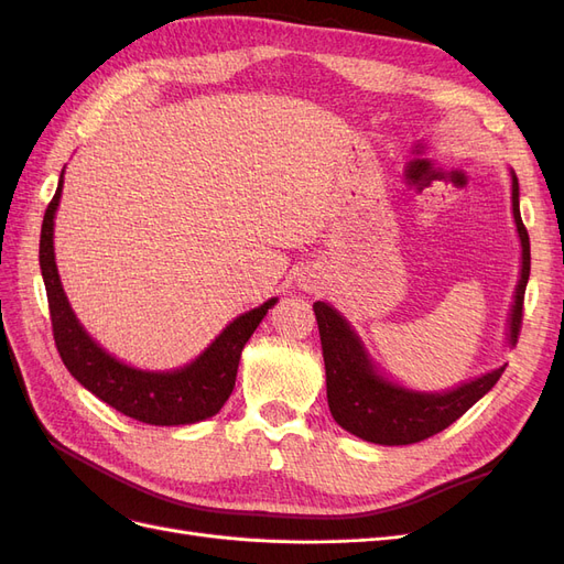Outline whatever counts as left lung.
<instances>
[{
	"label": "left lung",
	"mask_w": 564,
	"mask_h": 564,
	"mask_svg": "<svg viewBox=\"0 0 564 564\" xmlns=\"http://www.w3.org/2000/svg\"><path fill=\"white\" fill-rule=\"evenodd\" d=\"M518 197V178L513 176V216L522 242V272L516 289L513 315H510V344H518L520 338L524 289L529 280V265H532L529 235L522 224ZM313 311L319 327L332 416L340 429L367 442H377V445H414V442L429 440L449 429L456 419L464 416L485 392L494 388L506 371V367H499L456 390L442 392V395L409 392L377 377L360 340L334 308L317 301Z\"/></svg>",
	"instance_id": "obj_1"
}]
</instances>
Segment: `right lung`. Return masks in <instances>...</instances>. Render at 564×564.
Returning <instances> with one entry per match:
<instances>
[{
	"mask_svg": "<svg viewBox=\"0 0 564 564\" xmlns=\"http://www.w3.org/2000/svg\"><path fill=\"white\" fill-rule=\"evenodd\" d=\"M63 191V176L56 195L48 202L40 235V268L48 299L51 332L63 365L73 377L91 390L98 400L108 402L117 412L150 425H185L209 419L226 404L237 379L242 348L265 317L270 305L278 299L265 301L237 317L224 329L214 344L197 360L178 371L150 373L117 362L104 348H98L89 334L79 327L70 311L58 270L54 261V214Z\"/></svg>",
	"mask_w": 564,
	"mask_h": 564,
	"instance_id": "1",
	"label": "right lung"
}]
</instances>
